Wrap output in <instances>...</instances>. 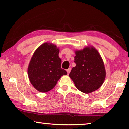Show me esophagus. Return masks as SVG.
Wrapping results in <instances>:
<instances>
[{
	"mask_svg": "<svg viewBox=\"0 0 129 129\" xmlns=\"http://www.w3.org/2000/svg\"><path fill=\"white\" fill-rule=\"evenodd\" d=\"M70 70H71V68H69L68 69H67L66 71H67V73H68V75H69V74Z\"/></svg>",
	"mask_w": 129,
	"mask_h": 129,
	"instance_id": "obj_1",
	"label": "esophagus"
}]
</instances>
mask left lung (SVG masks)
I'll return each mask as SVG.
<instances>
[{
    "label": "left lung",
    "instance_id": "obj_1",
    "mask_svg": "<svg viewBox=\"0 0 129 129\" xmlns=\"http://www.w3.org/2000/svg\"><path fill=\"white\" fill-rule=\"evenodd\" d=\"M75 63L69 74L75 86L84 93H90L100 87L106 77L105 65L98 51L93 46L75 51Z\"/></svg>",
    "mask_w": 129,
    "mask_h": 129
}]
</instances>
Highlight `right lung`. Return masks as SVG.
I'll return each mask as SVG.
<instances>
[{"mask_svg": "<svg viewBox=\"0 0 129 129\" xmlns=\"http://www.w3.org/2000/svg\"><path fill=\"white\" fill-rule=\"evenodd\" d=\"M59 49L55 45L46 42L35 50L27 69L28 76L32 86L40 92L52 90L63 75H67L61 68Z\"/></svg>", "mask_w": 129, "mask_h": 129, "instance_id": "obj_1", "label": "right lung"}]
</instances>
